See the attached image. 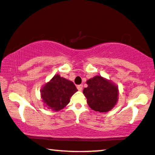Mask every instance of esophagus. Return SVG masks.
I'll return each instance as SVG.
<instances>
[{
  "mask_svg": "<svg viewBox=\"0 0 155 155\" xmlns=\"http://www.w3.org/2000/svg\"><path fill=\"white\" fill-rule=\"evenodd\" d=\"M76 87H77V89L79 90V91H81L82 89H83V85H82V84L78 85L77 86H76Z\"/></svg>",
  "mask_w": 155,
  "mask_h": 155,
  "instance_id": "34e87169",
  "label": "esophagus"
}]
</instances>
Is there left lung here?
<instances>
[{"instance_id":"8db88e82","label":"left lung","mask_w":155,"mask_h":155,"mask_svg":"<svg viewBox=\"0 0 155 155\" xmlns=\"http://www.w3.org/2000/svg\"><path fill=\"white\" fill-rule=\"evenodd\" d=\"M87 88L84 94L87 98L88 106L94 110L101 113L108 112L116 104L118 90L116 86L100 76L88 80Z\"/></svg>"}]
</instances>
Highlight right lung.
<instances>
[{
	"instance_id": "add662e5",
	"label": "right lung",
	"mask_w": 155,
	"mask_h": 155,
	"mask_svg": "<svg viewBox=\"0 0 155 155\" xmlns=\"http://www.w3.org/2000/svg\"><path fill=\"white\" fill-rule=\"evenodd\" d=\"M76 91L73 82L57 74L42 88L41 96L47 108L58 111L69 104L70 98Z\"/></svg>"
}]
</instances>
